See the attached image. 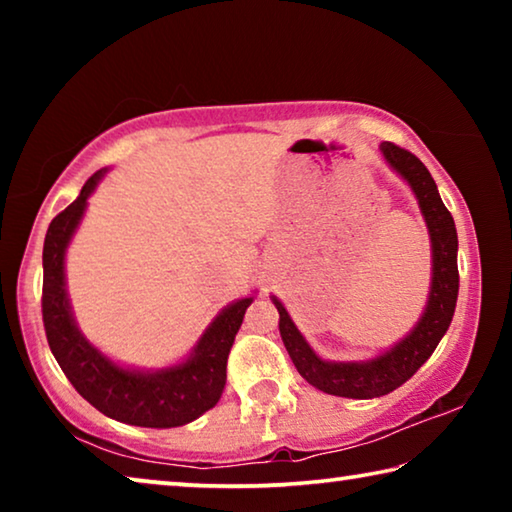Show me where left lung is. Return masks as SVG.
Masks as SVG:
<instances>
[{
    "label": "left lung",
    "instance_id": "8db88e82",
    "mask_svg": "<svg viewBox=\"0 0 512 512\" xmlns=\"http://www.w3.org/2000/svg\"><path fill=\"white\" fill-rule=\"evenodd\" d=\"M379 155L400 176L418 201L431 241V284L427 305L409 332L391 348L359 361H329L311 348L293 323L282 300L271 296L280 314V336L293 366L311 386L327 395L372 400L393 393L409 381L427 361L452 325L458 298V237L452 214L447 212L427 167L413 153L391 142L379 144Z\"/></svg>",
    "mask_w": 512,
    "mask_h": 512
}]
</instances>
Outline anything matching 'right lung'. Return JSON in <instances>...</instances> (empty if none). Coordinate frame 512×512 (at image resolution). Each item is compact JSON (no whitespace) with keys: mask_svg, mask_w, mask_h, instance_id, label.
I'll use <instances>...</instances> for the list:
<instances>
[{"mask_svg":"<svg viewBox=\"0 0 512 512\" xmlns=\"http://www.w3.org/2000/svg\"><path fill=\"white\" fill-rule=\"evenodd\" d=\"M106 173L108 169L94 173L76 201L49 223L42 248V320L49 348L81 397L108 418L133 427H183L221 400L228 354L257 291L225 305L198 336L187 357L171 366H126L101 352L74 318L65 257L88 210V198L97 192Z\"/></svg>","mask_w":512,"mask_h":512,"instance_id":"obj_1","label":"right lung"}]
</instances>
